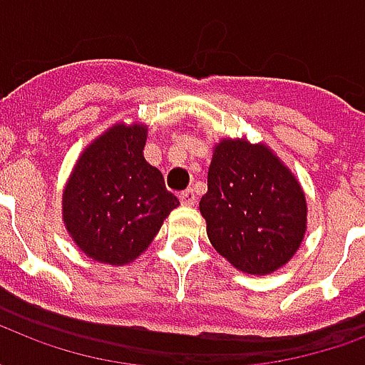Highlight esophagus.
Masks as SVG:
<instances>
[{
  "label": "esophagus",
  "instance_id": "obj_1",
  "mask_svg": "<svg viewBox=\"0 0 365 365\" xmlns=\"http://www.w3.org/2000/svg\"><path fill=\"white\" fill-rule=\"evenodd\" d=\"M180 201H182L183 205H195V193H193V190H185L180 193Z\"/></svg>",
  "mask_w": 365,
  "mask_h": 365
}]
</instances>
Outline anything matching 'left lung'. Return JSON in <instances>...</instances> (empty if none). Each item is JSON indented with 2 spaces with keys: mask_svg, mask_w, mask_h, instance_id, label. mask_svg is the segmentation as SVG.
I'll use <instances>...</instances> for the list:
<instances>
[{
  "mask_svg": "<svg viewBox=\"0 0 365 365\" xmlns=\"http://www.w3.org/2000/svg\"><path fill=\"white\" fill-rule=\"evenodd\" d=\"M207 237L245 274L266 275L291 260L307 230V201L291 170L266 144H215L199 201Z\"/></svg>",
  "mask_w": 365,
  "mask_h": 365,
  "instance_id": "left-lung-1",
  "label": "left lung"
}]
</instances>
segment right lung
Returning <instances> with one entry per match:
<instances>
[{
	"label": "right lung",
	"mask_w": 365,
	"mask_h": 365,
	"mask_svg": "<svg viewBox=\"0 0 365 365\" xmlns=\"http://www.w3.org/2000/svg\"><path fill=\"white\" fill-rule=\"evenodd\" d=\"M146 125L117 123L82 152L62 193L64 225L91 260L138 258L180 205L158 168L144 160Z\"/></svg>",
	"instance_id": "obj_1"
}]
</instances>
